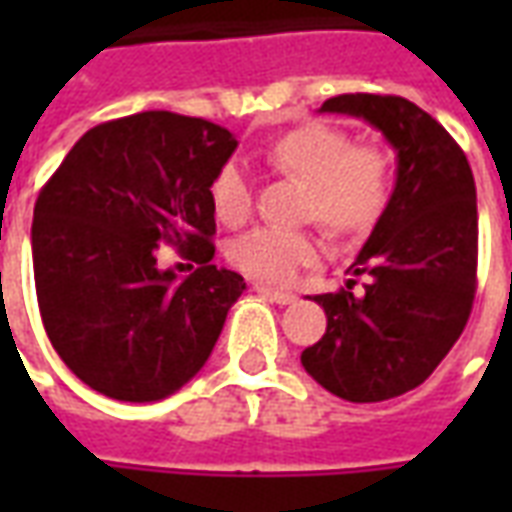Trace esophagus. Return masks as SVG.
I'll use <instances>...</instances> for the list:
<instances>
[{"label":"esophagus","instance_id":"obj_1","mask_svg":"<svg viewBox=\"0 0 512 512\" xmlns=\"http://www.w3.org/2000/svg\"><path fill=\"white\" fill-rule=\"evenodd\" d=\"M255 293L266 296V299L277 301V304H293L296 301V293L290 290H279V288H268V285H255Z\"/></svg>","mask_w":512,"mask_h":512}]
</instances>
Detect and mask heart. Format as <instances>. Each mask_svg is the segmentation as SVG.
Segmentation results:
<instances>
[{"mask_svg": "<svg viewBox=\"0 0 512 512\" xmlns=\"http://www.w3.org/2000/svg\"><path fill=\"white\" fill-rule=\"evenodd\" d=\"M271 167L307 186L304 219L334 235H362L381 219L392 194V158L378 145H351L343 128L304 123L266 147ZM213 213L224 224H241L252 213V186L241 164L227 161L211 180ZM227 257L238 271L260 282H288L299 268L321 257L310 230L255 227L235 235Z\"/></svg>", "mask_w": 512, "mask_h": 512, "instance_id": "obj_1", "label": "heart"}]
</instances>
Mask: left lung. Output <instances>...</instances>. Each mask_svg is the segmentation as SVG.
Returning a JSON list of instances; mask_svg holds the SVG:
<instances>
[{
	"label": "left lung",
	"instance_id": "obj_1",
	"mask_svg": "<svg viewBox=\"0 0 512 512\" xmlns=\"http://www.w3.org/2000/svg\"><path fill=\"white\" fill-rule=\"evenodd\" d=\"M321 112L362 117L397 153L395 191L348 268L367 277L315 296L326 334L301 365L351 403H378L419 386L450 354L477 290V191L458 142L400 95L348 93Z\"/></svg>",
	"mask_w": 512,
	"mask_h": 512
}]
</instances>
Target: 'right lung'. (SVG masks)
<instances>
[{
    "label": "right lung",
    "mask_w": 512,
    "mask_h": 512,
    "mask_svg": "<svg viewBox=\"0 0 512 512\" xmlns=\"http://www.w3.org/2000/svg\"><path fill=\"white\" fill-rule=\"evenodd\" d=\"M238 147L227 128L139 112L90 128L40 189L35 290L73 376L115 400L153 403L200 373L246 282L211 263V180ZM161 243L198 266L161 272Z\"/></svg>",
    "instance_id": "add662e5"
}]
</instances>
